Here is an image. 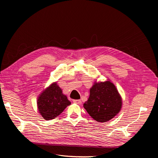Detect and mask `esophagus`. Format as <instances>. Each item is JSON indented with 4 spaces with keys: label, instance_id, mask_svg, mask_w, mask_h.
Segmentation results:
<instances>
[{
    "label": "esophagus",
    "instance_id": "34e87169",
    "mask_svg": "<svg viewBox=\"0 0 158 158\" xmlns=\"http://www.w3.org/2000/svg\"><path fill=\"white\" fill-rule=\"evenodd\" d=\"M73 102L75 103H77V104H81L82 103V101H81L80 99H74L73 100Z\"/></svg>",
    "mask_w": 158,
    "mask_h": 158
}]
</instances>
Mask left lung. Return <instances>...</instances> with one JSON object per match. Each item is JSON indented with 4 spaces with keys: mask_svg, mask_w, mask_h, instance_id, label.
I'll use <instances>...</instances> for the list:
<instances>
[{
    "mask_svg": "<svg viewBox=\"0 0 158 158\" xmlns=\"http://www.w3.org/2000/svg\"><path fill=\"white\" fill-rule=\"evenodd\" d=\"M89 92V97L84 103V107L94 120L107 122L120 111L122 99L111 81L95 83Z\"/></svg>",
    "mask_w": 158,
    "mask_h": 158,
    "instance_id": "1",
    "label": "left lung"
}]
</instances>
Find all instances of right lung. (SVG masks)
I'll return each instance as SVG.
<instances>
[{
  "label": "right lung",
  "instance_id": "obj_1",
  "mask_svg": "<svg viewBox=\"0 0 158 158\" xmlns=\"http://www.w3.org/2000/svg\"><path fill=\"white\" fill-rule=\"evenodd\" d=\"M62 92L55 82L44 90L38 98V111L45 120H51L59 116L70 105V102Z\"/></svg>",
  "mask_w": 158,
  "mask_h": 158
}]
</instances>
